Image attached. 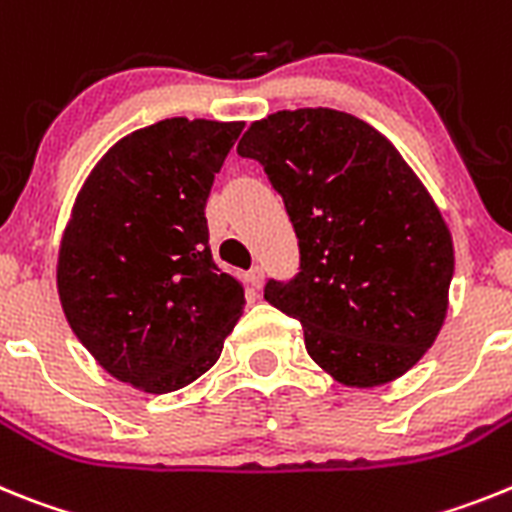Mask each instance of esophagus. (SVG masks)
Here are the masks:
<instances>
[{"mask_svg":"<svg viewBox=\"0 0 512 512\" xmlns=\"http://www.w3.org/2000/svg\"><path fill=\"white\" fill-rule=\"evenodd\" d=\"M247 281H250V286L255 288V291H260L262 281H265V273H262L260 265H255V268H252L250 273H247Z\"/></svg>","mask_w":512,"mask_h":512,"instance_id":"34e87169","label":"esophagus"}]
</instances>
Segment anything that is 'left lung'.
<instances>
[{"label": "left lung", "mask_w": 512, "mask_h": 512, "mask_svg": "<svg viewBox=\"0 0 512 512\" xmlns=\"http://www.w3.org/2000/svg\"><path fill=\"white\" fill-rule=\"evenodd\" d=\"M283 195L301 273L265 299L304 327L306 353L353 389L410 371L441 332L453 239L428 188L384 133L350 113L299 108L239 141Z\"/></svg>", "instance_id": "8db88e82"}]
</instances>
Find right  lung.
Returning <instances> with one entry per match:
<instances>
[{
    "label": "right lung",
    "mask_w": 512,
    "mask_h": 512,
    "mask_svg": "<svg viewBox=\"0 0 512 512\" xmlns=\"http://www.w3.org/2000/svg\"><path fill=\"white\" fill-rule=\"evenodd\" d=\"M242 121L164 118L115 141L61 234L71 332L113 379L170 394L219 361L244 291L208 250L206 201Z\"/></svg>",
    "instance_id": "right-lung-1"
}]
</instances>
